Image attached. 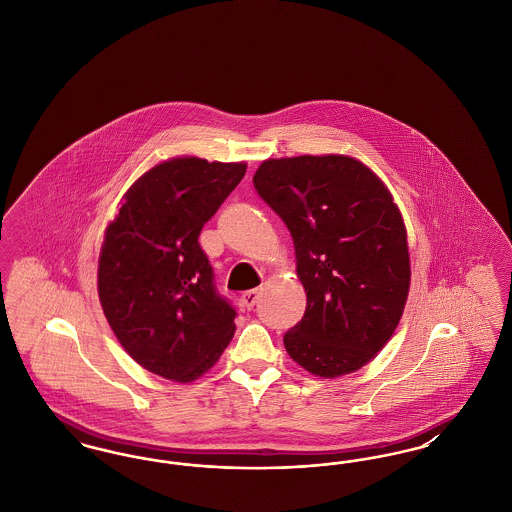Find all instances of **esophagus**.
I'll return each instance as SVG.
<instances>
[{
    "label": "esophagus",
    "mask_w": 512,
    "mask_h": 512,
    "mask_svg": "<svg viewBox=\"0 0 512 512\" xmlns=\"http://www.w3.org/2000/svg\"><path fill=\"white\" fill-rule=\"evenodd\" d=\"M259 295H261V292L259 290H249V292H245L244 295H242V305H244L245 309H253L255 307V303L259 301Z\"/></svg>",
    "instance_id": "esophagus-1"
}]
</instances>
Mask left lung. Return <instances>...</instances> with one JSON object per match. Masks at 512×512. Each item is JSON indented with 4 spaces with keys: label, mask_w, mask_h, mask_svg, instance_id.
Wrapping results in <instances>:
<instances>
[{
    "label": "left lung",
    "mask_w": 512,
    "mask_h": 512,
    "mask_svg": "<svg viewBox=\"0 0 512 512\" xmlns=\"http://www.w3.org/2000/svg\"><path fill=\"white\" fill-rule=\"evenodd\" d=\"M253 184L292 234L307 293L284 336L288 355L320 378L359 370L395 332L411 286L407 230L388 188L347 155L267 159Z\"/></svg>",
    "instance_id": "8db88e82"
}]
</instances>
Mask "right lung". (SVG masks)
<instances>
[{"mask_svg":"<svg viewBox=\"0 0 512 512\" xmlns=\"http://www.w3.org/2000/svg\"><path fill=\"white\" fill-rule=\"evenodd\" d=\"M245 163L174 157L124 194L99 253L98 293L124 351L149 372L194 382L236 332V309L217 292L197 242L242 182Z\"/></svg>","mask_w":512,"mask_h":512,"instance_id":"1","label":"right lung"}]
</instances>
